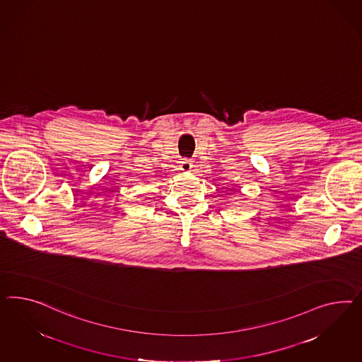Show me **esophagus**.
<instances>
[{
  "label": "esophagus",
  "mask_w": 362,
  "mask_h": 362,
  "mask_svg": "<svg viewBox=\"0 0 362 362\" xmlns=\"http://www.w3.org/2000/svg\"><path fill=\"white\" fill-rule=\"evenodd\" d=\"M180 168H182L183 171H191V168H192V163H191V160H188V159H183V160L180 162Z\"/></svg>",
  "instance_id": "34e87169"
}]
</instances>
